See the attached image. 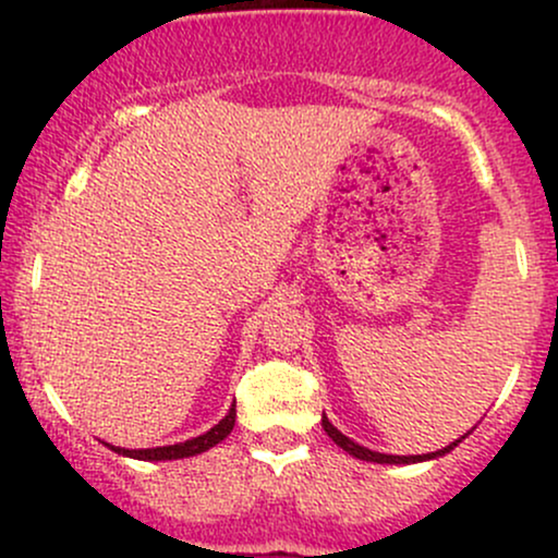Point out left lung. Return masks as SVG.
Instances as JSON below:
<instances>
[{
  "instance_id": "1",
  "label": "left lung",
  "mask_w": 558,
  "mask_h": 558,
  "mask_svg": "<svg viewBox=\"0 0 558 558\" xmlns=\"http://www.w3.org/2000/svg\"><path fill=\"white\" fill-rule=\"evenodd\" d=\"M323 427H325V433H328L330 438H332V444L341 446L345 453H351V457H354V459H362V462H373V464H417V462H430V459L446 457L448 451H453V448L462 444L466 435L472 433V430L464 433L462 438H457V440H453V444H448L446 448H438V451L414 453V457H393V453H380V451H373V448H364V446H360V444H354V440L345 438V435H343L341 430H338V427L332 425V422H330L328 417H325V414H323Z\"/></svg>"
}]
</instances>
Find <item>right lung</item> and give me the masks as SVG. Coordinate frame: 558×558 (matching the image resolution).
I'll list each match as a JSON object with an SVG mask.
<instances>
[{
    "mask_svg": "<svg viewBox=\"0 0 558 558\" xmlns=\"http://www.w3.org/2000/svg\"><path fill=\"white\" fill-rule=\"evenodd\" d=\"M233 425H235V403L228 409L226 417L217 422L215 427H209L204 435H196V438L183 440V444L157 446V448H120V446H110V444H105V446H110L114 453H120V457L138 459V462H172V459L196 457V453L209 451V448L228 438L230 430H233Z\"/></svg>",
    "mask_w": 558,
    "mask_h": 558,
    "instance_id": "obj_1",
    "label": "right lung"
}]
</instances>
